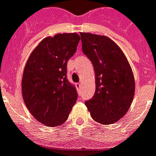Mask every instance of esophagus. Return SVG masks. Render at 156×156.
Returning a JSON list of instances; mask_svg holds the SVG:
<instances>
[{
    "mask_svg": "<svg viewBox=\"0 0 156 156\" xmlns=\"http://www.w3.org/2000/svg\"><path fill=\"white\" fill-rule=\"evenodd\" d=\"M75 85H76V87H77V89H78V90H79V89H80V88L82 87V84H81V83H76Z\"/></svg>",
    "mask_w": 156,
    "mask_h": 156,
    "instance_id": "obj_1",
    "label": "esophagus"
}]
</instances>
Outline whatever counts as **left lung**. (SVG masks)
Instances as JSON below:
<instances>
[{
  "label": "left lung",
  "mask_w": 156,
  "mask_h": 156,
  "mask_svg": "<svg viewBox=\"0 0 156 156\" xmlns=\"http://www.w3.org/2000/svg\"><path fill=\"white\" fill-rule=\"evenodd\" d=\"M83 53L90 60L96 74V92L85 101L92 119L111 125L125 116L135 92V80L126 57L105 36L80 33Z\"/></svg>",
  "instance_id": "left-lung-1"
}]
</instances>
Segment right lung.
I'll list each match as a JSON object with an SVG mask.
<instances>
[{
    "mask_svg": "<svg viewBox=\"0 0 156 156\" xmlns=\"http://www.w3.org/2000/svg\"><path fill=\"white\" fill-rule=\"evenodd\" d=\"M77 33L44 38L30 54L22 78V96L35 119L48 126L67 119L78 99L76 88L67 80V61L77 50Z\"/></svg>",
    "mask_w": 156,
    "mask_h": 156,
    "instance_id": "1",
    "label": "right lung"
}]
</instances>
